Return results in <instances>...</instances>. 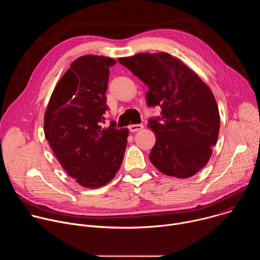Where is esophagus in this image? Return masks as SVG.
Returning a JSON list of instances; mask_svg holds the SVG:
<instances>
[{
  "instance_id": "34e87169",
  "label": "esophagus",
  "mask_w": 260,
  "mask_h": 260,
  "mask_svg": "<svg viewBox=\"0 0 260 260\" xmlns=\"http://www.w3.org/2000/svg\"><path fill=\"white\" fill-rule=\"evenodd\" d=\"M143 127H144L143 124H132L128 126V129L131 133H136V132L141 131Z\"/></svg>"
}]
</instances>
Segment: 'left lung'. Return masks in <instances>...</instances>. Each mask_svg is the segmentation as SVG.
<instances>
[{
    "label": "left lung",
    "mask_w": 260,
    "mask_h": 260,
    "mask_svg": "<svg viewBox=\"0 0 260 260\" xmlns=\"http://www.w3.org/2000/svg\"><path fill=\"white\" fill-rule=\"evenodd\" d=\"M149 88L148 107H160V116L148 119L156 138L149 155L162 174L180 179L202 170L216 145L220 116L215 98L202 79L166 52L138 53L118 58Z\"/></svg>",
    "instance_id": "obj_1"
}]
</instances>
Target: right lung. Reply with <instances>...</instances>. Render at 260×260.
Returning a JSON list of instances; mask_svg holds the SVG:
<instances>
[{
    "label": "right lung",
    "mask_w": 260,
    "mask_h": 260,
    "mask_svg": "<svg viewBox=\"0 0 260 260\" xmlns=\"http://www.w3.org/2000/svg\"><path fill=\"white\" fill-rule=\"evenodd\" d=\"M115 63L91 54L74 60L55 86L44 116L45 138L54 155L86 188L112 180L126 149L127 128H117L115 121L103 127L109 68Z\"/></svg>",
    "instance_id": "obj_1"
}]
</instances>
